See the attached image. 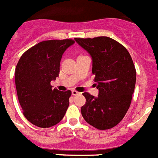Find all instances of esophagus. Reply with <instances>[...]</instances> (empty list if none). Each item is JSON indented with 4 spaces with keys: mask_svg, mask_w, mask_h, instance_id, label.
I'll use <instances>...</instances> for the list:
<instances>
[{
    "mask_svg": "<svg viewBox=\"0 0 158 158\" xmlns=\"http://www.w3.org/2000/svg\"><path fill=\"white\" fill-rule=\"evenodd\" d=\"M79 94H80V92H77V91H75V90H73L72 91V95H73V96H77V95H79Z\"/></svg>",
    "mask_w": 158,
    "mask_h": 158,
    "instance_id": "1",
    "label": "esophagus"
}]
</instances>
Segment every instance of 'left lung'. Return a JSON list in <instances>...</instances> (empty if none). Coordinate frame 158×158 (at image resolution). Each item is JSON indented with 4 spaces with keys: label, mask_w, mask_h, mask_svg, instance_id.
<instances>
[{
    "label": "left lung",
    "mask_w": 158,
    "mask_h": 158,
    "mask_svg": "<svg viewBox=\"0 0 158 158\" xmlns=\"http://www.w3.org/2000/svg\"><path fill=\"white\" fill-rule=\"evenodd\" d=\"M91 55L92 74L99 90L98 97L83 92L86 103L82 116L88 124L107 130L120 123L130 107L136 72L127 48L110 37L75 38Z\"/></svg>",
    "instance_id": "1"
}]
</instances>
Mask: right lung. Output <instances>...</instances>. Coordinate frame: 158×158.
I'll list each match as a JSON object with an SVG mask.
<instances>
[{
    "instance_id": "add662e5",
    "label": "right lung",
    "mask_w": 158,
    "mask_h": 158,
    "mask_svg": "<svg viewBox=\"0 0 158 158\" xmlns=\"http://www.w3.org/2000/svg\"><path fill=\"white\" fill-rule=\"evenodd\" d=\"M74 43L70 39L40 42L27 50L17 64V95L23 115L33 125L50 127L66 114L71 92L52 89L50 83L58 77L62 54Z\"/></svg>"
}]
</instances>
